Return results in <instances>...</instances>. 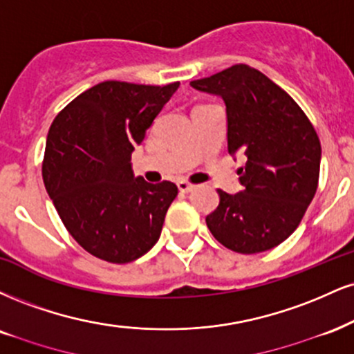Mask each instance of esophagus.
I'll use <instances>...</instances> for the list:
<instances>
[{"instance_id":"obj_1","label":"esophagus","mask_w":354,"mask_h":354,"mask_svg":"<svg viewBox=\"0 0 354 354\" xmlns=\"http://www.w3.org/2000/svg\"><path fill=\"white\" fill-rule=\"evenodd\" d=\"M178 189H180L181 193H189L191 189H194V185H193V183L186 181V180H180V181H178Z\"/></svg>"}]
</instances>
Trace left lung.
<instances>
[{"mask_svg":"<svg viewBox=\"0 0 354 354\" xmlns=\"http://www.w3.org/2000/svg\"><path fill=\"white\" fill-rule=\"evenodd\" d=\"M191 85L223 97L229 155L247 158L237 169L244 189H218L219 206L206 218L211 234L239 254L282 244L318 188L322 147L312 122L282 87L245 64Z\"/></svg>","mask_w":354,"mask_h":354,"instance_id":"1","label":"left lung"}]
</instances>
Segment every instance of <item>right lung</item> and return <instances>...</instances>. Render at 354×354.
Wrapping results in <instances>:
<instances>
[{"instance_id": "add662e5", "label": "right lung", "mask_w": 354, "mask_h": 354, "mask_svg": "<svg viewBox=\"0 0 354 354\" xmlns=\"http://www.w3.org/2000/svg\"><path fill=\"white\" fill-rule=\"evenodd\" d=\"M178 85L105 80L50 125L42 180L66 229L93 257L129 263L160 239L178 188L133 176L130 155Z\"/></svg>"}]
</instances>
